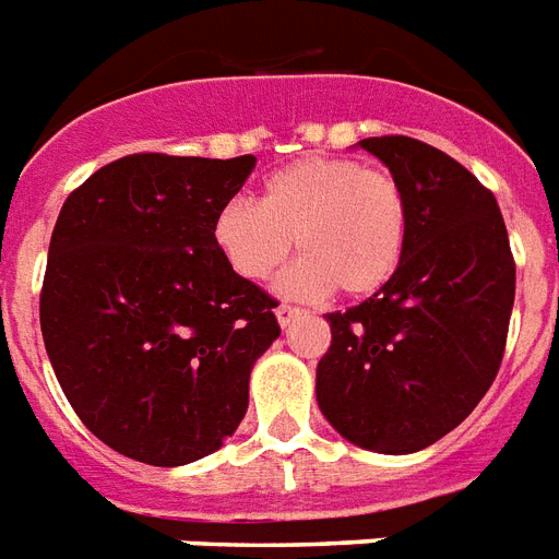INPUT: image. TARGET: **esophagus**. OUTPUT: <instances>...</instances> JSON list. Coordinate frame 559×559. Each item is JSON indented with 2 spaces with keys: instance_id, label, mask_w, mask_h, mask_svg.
Returning a JSON list of instances; mask_svg holds the SVG:
<instances>
[{
  "instance_id": "esophagus-1",
  "label": "esophagus",
  "mask_w": 559,
  "mask_h": 559,
  "mask_svg": "<svg viewBox=\"0 0 559 559\" xmlns=\"http://www.w3.org/2000/svg\"><path fill=\"white\" fill-rule=\"evenodd\" d=\"M275 317H278L281 328H287L289 322H296V319L301 317V310L293 308V305H278V308H275Z\"/></svg>"
}]
</instances>
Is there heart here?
<instances>
[{
    "mask_svg": "<svg viewBox=\"0 0 559 559\" xmlns=\"http://www.w3.org/2000/svg\"><path fill=\"white\" fill-rule=\"evenodd\" d=\"M411 234L402 181L348 157H305L263 181L258 204L225 202L213 240L240 278L263 281L287 261L293 240L301 261L281 278L293 296L366 298L399 272Z\"/></svg>",
    "mask_w": 559,
    "mask_h": 559,
    "instance_id": "heart-1",
    "label": "heart"
}]
</instances>
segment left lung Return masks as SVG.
<instances>
[{
    "instance_id": "1",
    "label": "left lung",
    "mask_w": 559,
    "mask_h": 559,
    "mask_svg": "<svg viewBox=\"0 0 559 559\" xmlns=\"http://www.w3.org/2000/svg\"><path fill=\"white\" fill-rule=\"evenodd\" d=\"M357 146L402 181L411 234L386 287L328 313L317 402L348 442L413 454L454 431L496 381L516 263L496 195L466 166L399 134Z\"/></svg>"
}]
</instances>
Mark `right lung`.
I'll use <instances>...</instances> for the list:
<instances>
[{
    "label": "right lung",
    "instance_id": "obj_1",
    "mask_svg": "<svg viewBox=\"0 0 559 559\" xmlns=\"http://www.w3.org/2000/svg\"><path fill=\"white\" fill-rule=\"evenodd\" d=\"M254 157L128 155L63 202L40 293L55 378L105 445L148 466L219 449L278 340L270 298L228 266L213 219Z\"/></svg>",
    "mask_w": 559,
    "mask_h": 559
}]
</instances>
